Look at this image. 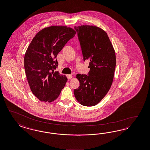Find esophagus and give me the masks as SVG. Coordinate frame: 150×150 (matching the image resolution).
Segmentation results:
<instances>
[{"mask_svg":"<svg viewBox=\"0 0 150 150\" xmlns=\"http://www.w3.org/2000/svg\"><path fill=\"white\" fill-rule=\"evenodd\" d=\"M67 77L69 79H72V75H71V74L67 75Z\"/></svg>","mask_w":150,"mask_h":150,"instance_id":"1","label":"esophagus"}]
</instances>
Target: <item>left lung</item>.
<instances>
[{"instance_id":"obj_1","label":"left lung","mask_w":150,"mask_h":150,"mask_svg":"<svg viewBox=\"0 0 150 150\" xmlns=\"http://www.w3.org/2000/svg\"><path fill=\"white\" fill-rule=\"evenodd\" d=\"M83 60L90 61L88 75L78 74L80 86L74 93L78 102L85 106L99 103L109 92L113 82L116 55L106 31L94 25L75 26Z\"/></svg>"}]
</instances>
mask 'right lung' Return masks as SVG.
Segmentation results:
<instances>
[{
    "label": "right lung",
    "instance_id": "add662e5",
    "mask_svg": "<svg viewBox=\"0 0 150 150\" xmlns=\"http://www.w3.org/2000/svg\"><path fill=\"white\" fill-rule=\"evenodd\" d=\"M76 32L67 26H51L34 37L24 56V68L31 92L40 101L51 103L65 86V75L54 71L58 53Z\"/></svg>",
    "mask_w": 150,
    "mask_h": 150
}]
</instances>
